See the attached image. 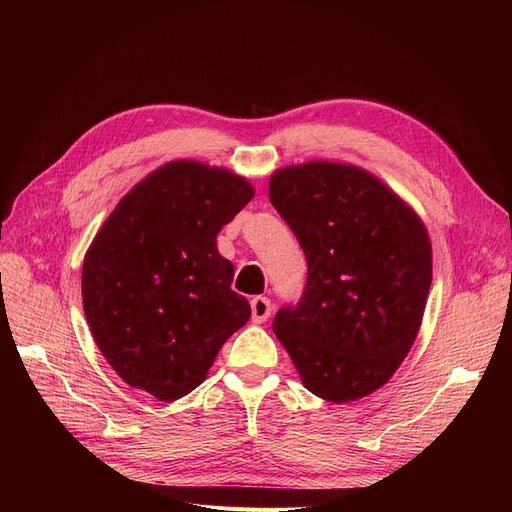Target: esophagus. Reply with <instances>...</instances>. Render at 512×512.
Instances as JSON below:
<instances>
[{
  "instance_id": "esophagus-1",
  "label": "esophagus",
  "mask_w": 512,
  "mask_h": 512,
  "mask_svg": "<svg viewBox=\"0 0 512 512\" xmlns=\"http://www.w3.org/2000/svg\"><path fill=\"white\" fill-rule=\"evenodd\" d=\"M250 305H252V320L256 324L265 322L271 316V301L267 297H254Z\"/></svg>"
}]
</instances>
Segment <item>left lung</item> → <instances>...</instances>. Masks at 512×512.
I'll use <instances>...</instances> for the list:
<instances>
[{
  "label": "left lung",
  "mask_w": 512,
  "mask_h": 512,
  "mask_svg": "<svg viewBox=\"0 0 512 512\" xmlns=\"http://www.w3.org/2000/svg\"><path fill=\"white\" fill-rule=\"evenodd\" d=\"M271 205L297 235L307 284L273 331L307 391L346 404L389 382L421 329L431 286L423 220L389 185L352 164L275 170Z\"/></svg>",
  "instance_id": "8db88e82"
}]
</instances>
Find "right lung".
<instances>
[{"mask_svg":"<svg viewBox=\"0 0 512 512\" xmlns=\"http://www.w3.org/2000/svg\"><path fill=\"white\" fill-rule=\"evenodd\" d=\"M252 198V183L228 168L175 160L138 181L96 232L83 309L123 382L160 401L188 395L250 320L215 239Z\"/></svg>","mask_w":512,"mask_h":512,"instance_id":"add662e5","label":"right lung"}]
</instances>
